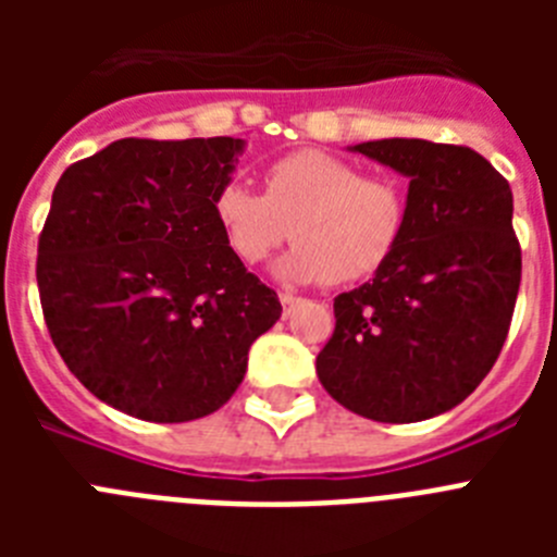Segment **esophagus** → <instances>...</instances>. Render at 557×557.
<instances>
[{
    "mask_svg": "<svg viewBox=\"0 0 557 557\" xmlns=\"http://www.w3.org/2000/svg\"><path fill=\"white\" fill-rule=\"evenodd\" d=\"M278 298H282V307H284V312H293L295 309V304H298V298H295L293 293H278Z\"/></svg>",
    "mask_w": 557,
    "mask_h": 557,
    "instance_id": "esophagus-1",
    "label": "esophagus"
}]
</instances>
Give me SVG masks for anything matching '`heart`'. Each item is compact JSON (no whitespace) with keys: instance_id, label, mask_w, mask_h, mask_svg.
Segmentation results:
<instances>
[{"instance_id":"obj_1","label":"heart","mask_w":557,"mask_h":557,"mask_svg":"<svg viewBox=\"0 0 557 557\" xmlns=\"http://www.w3.org/2000/svg\"><path fill=\"white\" fill-rule=\"evenodd\" d=\"M214 218L243 262L259 264L278 245L298 239L278 259L287 282L346 284L382 268L405 228V198L385 178H362L348 161L298 150L264 170V195L228 181L214 195Z\"/></svg>"}]
</instances>
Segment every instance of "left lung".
<instances>
[{
	"label": "left lung",
	"mask_w": 557,
	"mask_h": 557,
	"mask_svg": "<svg viewBox=\"0 0 557 557\" xmlns=\"http://www.w3.org/2000/svg\"><path fill=\"white\" fill-rule=\"evenodd\" d=\"M410 181L405 228L371 282L334 298L318 379L382 424L451 410L488 376L521 282L513 191L471 147L376 139L348 147Z\"/></svg>",
	"instance_id": "left-lung-1"
}]
</instances>
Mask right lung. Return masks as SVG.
<instances>
[{
  "mask_svg": "<svg viewBox=\"0 0 557 557\" xmlns=\"http://www.w3.org/2000/svg\"><path fill=\"white\" fill-rule=\"evenodd\" d=\"M243 139H120L69 166L38 239L44 318L69 371L113 410L195 421L243 385L278 318L214 218Z\"/></svg>",
  "mask_w": 557,
  "mask_h": 557,
  "instance_id": "add662e5",
  "label": "right lung"
}]
</instances>
